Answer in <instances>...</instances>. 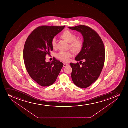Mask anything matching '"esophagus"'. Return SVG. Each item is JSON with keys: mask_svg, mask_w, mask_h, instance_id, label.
<instances>
[{"mask_svg": "<svg viewBox=\"0 0 128 128\" xmlns=\"http://www.w3.org/2000/svg\"><path fill=\"white\" fill-rule=\"evenodd\" d=\"M68 66H69V65L68 64H67V63H64L63 67H66Z\"/></svg>", "mask_w": 128, "mask_h": 128, "instance_id": "34e87169", "label": "esophagus"}]
</instances>
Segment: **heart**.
I'll return each instance as SVG.
<instances>
[{"label": "heart", "instance_id": "b5f03b06", "mask_svg": "<svg viewBox=\"0 0 128 128\" xmlns=\"http://www.w3.org/2000/svg\"><path fill=\"white\" fill-rule=\"evenodd\" d=\"M61 38L69 43V48L75 53L81 51L84 46V42L81 39H76V36L74 33L69 30H66L60 35ZM52 48L56 49L57 47V41L56 38H53L51 41ZM72 56L70 52H60L56 54L58 59L64 62H68Z\"/></svg>", "mask_w": 128, "mask_h": 128}]
</instances>
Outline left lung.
Listing matches in <instances>:
<instances>
[{
    "instance_id": "obj_1",
    "label": "left lung",
    "mask_w": 128,
    "mask_h": 128,
    "mask_svg": "<svg viewBox=\"0 0 128 128\" xmlns=\"http://www.w3.org/2000/svg\"><path fill=\"white\" fill-rule=\"evenodd\" d=\"M70 29L80 32L84 38V46L75 60L78 62L70 63L72 68L71 77L74 84L78 87H88L97 80L104 67L105 50L99 34L90 27L85 26L69 27Z\"/></svg>"
}]
</instances>
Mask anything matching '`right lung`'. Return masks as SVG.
Listing matches in <instances>:
<instances>
[{
  "label": "right lung",
  "instance_id": "obj_1",
  "mask_svg": "<svg viewBox=\"0 0 128 128\" xmlns=\"http://www.w3.org/2000/svg\"><path fill=\"white\" fill-rule=\"evenodd\" d=\"M65 27L40 26L32 31L26 41L23 50L25 66L30 77L42 87L52 85L63 67V63L56 59L51 62H46V57L53 50L52 39Z\"/></svg>",
  "mask_w": 128,
  "mask_h": 128
}]
</instances>
